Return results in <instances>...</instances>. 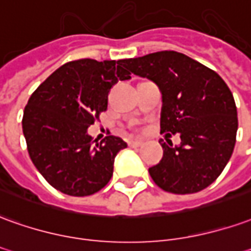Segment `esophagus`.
I'll return each instance as SVG.
<instances>
[{
	"label": "esophagus",
	"mask_w": 251,
	"mask_h": 251,
	"mask_svg": "<svg viewBox=\"0 0 251 251\" xmlns=\"http://www.w3.org/2000/svg\"><path fill=\"white\" fill-rule=\"evenodd\" d=\"M143 145V141L141 140H130L129 141V147L131 148H138V147H141Z\"/></svg>",
	"instance_id": "esophagus-1"
}]
</instances>
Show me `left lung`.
<instances>
[{
	"label": "left lung",
	"mask_w": 251,
	"mask_h": 251,
	"mask_svg": "<svg viewBox=\"0 0 251 251\" xmlns=\"http://www.w3.org/2000/svg\"><path fill=\"white\" fill-rule=\"evenodd\" d=\"M125 65L160 89V131L180 134L178 147L168 138L159 141L163 157L150 168L153 182L174 194L204 190L222 174L235 147L238 114L227 84L182 52H152Z\"/></svg>",
	"instance_id": "1"
}]
</instances>
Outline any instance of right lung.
I'll use <instances>...</instances> for the list:
<instances>
[{
  "instance_id": "right-lung-1",
  "label": "right lung",
  "mask_w": 251,
  "mask_h": 251,
  "mask_svg": "<svg viewBox=\"0 0 251 251\" xmlns=\"http://www.w3.org/2000/svg\"><path fill=\"white\" fill-rule=\"evenodd\" d=\"M126 59H77L62 65L31 95L23 114L29 157L54 189L84 197L113 176L114 159L126 143L108 136L92 141L89 126L107 110L114 84L130 78Z\"/></svg>"
}]
</instances>
